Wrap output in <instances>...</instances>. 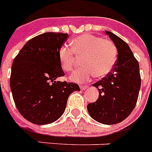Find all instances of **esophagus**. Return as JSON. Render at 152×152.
<instances>
[{
    "label": "esophagus",
    "instance_id": "obj_1",
    "mask_svg": "<svg viewBox=\"0 0 152 152\" xmlns=\"http://www.w3.org/2000/svg\"><path fill=\"white\" fill-rule=\"evenodd\" d=\"M80 89H81V90H86V89L87 88H88V85H80Z\"/></svg>",
    "mask_w": 152,
    "mask_h": 152
}]
</instances>
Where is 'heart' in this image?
Here are the masks:
<instances>
[{"label":"heart","mask_w":152,"mask_h":152,"mask_svg":"<svg viewBox=\"0 0 152 152\" xmlns=\"http://www.w3.org/2000/svg\"><path fill=\"white\" fill-rule=\"evenodd\" d=\"M71 49L61 47L58 60L61 69L72 72L76 66V55L83 58V66L70 76L76 83L88 82L94 75L98 78L107 76L114 67L117 58V48L112 40L96 36L84 34L75 38L70 43Z\"/></svg>","instance_id":"obj_1"}]
</instances>
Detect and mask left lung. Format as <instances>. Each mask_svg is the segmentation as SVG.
<instances>
[{"mask_svg": "<svg viewBox=\"0 0 152 152\" xmlns=\"http://www.w3.org/2000/svg\"><path fill=\"white\" fill-rule=\"evenodd\" d=\"M118 51L112 71L94 83L99 91L95 102L87 104L92 119L105 125L121 123L136 106L140 89L139 63L128 44L115 34L105 30Z\"/></svg>", "mask_w": 152, "mask_h": 152, "instance_id": "obj_1", "label": "left lung"}]
</instances>
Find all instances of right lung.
Masks as SVG:
<instances>
[{"label": "right lung", "mask_w": 152, "mask_h": 152, "mask_svg": "<svg viewBox=\"0 0 152 152\" xmlns=\"http://www.w3.org/2000/svg\"><path fill=\"white\" fill-rule=\"evenodd\" d=\"M68 33H45L32 38L15 58L10 87L16 108L25 119L37 125L54 123L62 115L69 96L78 84L56 81L65 75L59 49Z\"/></svg>", "instance_id": "1"}]
</instances>
